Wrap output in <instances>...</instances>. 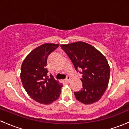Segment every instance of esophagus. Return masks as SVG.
<instances>
[{
  "mask_svg": "<svg viewBox=\"0 0 129 129\" xmlns=\"http://www.w3.org/2000/svg\"><path fill=\"white\" fill-rule=\"evenodd\" d=\"M70 76L67 75V76H66V80H65V81H66L67 83H69V82H70Z\"/></svg>",
  "mask_w": 129,
  "mask_h": 129,
  "instance_id": "esophagus-1",
  "label": "esophagus"
}]
</instances>
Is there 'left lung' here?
<instances>
[{
	"mask_svg": "<svg viewBox=\"0 0 129 129\" xmlns=\"http://www.w3.org/2000/svg\"><path fill=\"white\" fill-rule=\"evenodd\" d=\"M74 66L81 75L83 88L74 94L84 104L95 102L101 98L108 86L110 68L104 55L89 44L78 42L62 45Z\"/></svg>",
	"mask_w": 129,
	"mask_h": 129,
	"instance_id": "obj_1",
	"label": "left lung"
}]
</instances>
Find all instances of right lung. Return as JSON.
I'll use <instances>...</instances> for the list:
<instances>
[{
	"mask_svg": "<svg viewBox=\"0 0 129 129\" xmlns=\"http://www.w3.org/2000/svg\"><path fill=\"white\" fill-rule=\"evenodd\" d=\"M59 45L45 43L34 49L25 57L21 68V80L29 95L37 102L51 104L61 93L63 84L48 76V57Z\"/></svg>",
	"mask_w": 129,
	"mask_h": 129,
	"instance_id": "1",
	"label": "right lung"
}]
</instances>
